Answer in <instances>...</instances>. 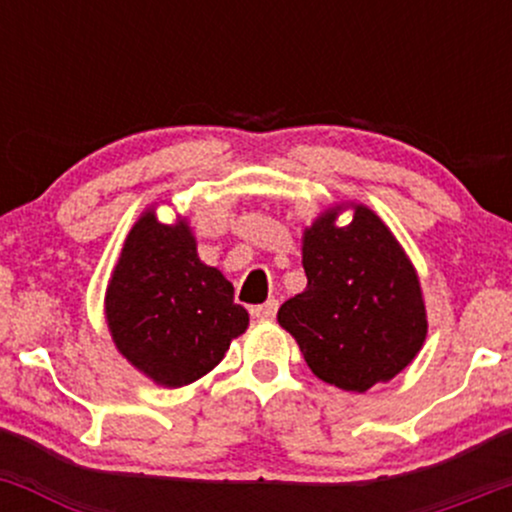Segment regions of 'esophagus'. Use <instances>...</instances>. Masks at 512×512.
<instances>
[{
    "instance_id": "34e87169",
    "label": "esophagus",
    "mask_w": 512,
    "mask_h": 512,
    "mask_svg": "<svg viewBox=\"0 0 512 512\" xmlns=\"http://www.w3.org/2000/svg\"><path fill=\"white\" fill-rule=\"evenodd\" d=\"M276 310H279V303H276L274 298H269L267 303L255 305V308H252V317H257V320H272Z\"/></svg>"
}]
</instances>
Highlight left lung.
Listing matches in <instances>:
<instances>
[{
  "mask_svg": "<svg viewBox=\"0 0 512 512\" xmlns=\"http://www.w3.org/2000/svg\"><path fill=\"white\" fill-rule=\"evenodd\" d=\"M351 209L349 226H337L342 207H334L305 228L308 286L281 305L276 320L317 378L366 392L414 361L428 322L419 276L402 245L375 211Z\"/></svg>",
  "mask_w": 512,
  "mask_h": 512,
  "instance_id": "1",
  "label": "left lung"
}]
</instances>
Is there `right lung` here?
Instances as JSON below:
<instances>
[{
  "label": "right lung",
  "mask_w": 512,
  "mask_h": 512,
  "mask_svg": "<svg viewBox=\"0 0 512 512\" xmlns=\"http://www.w3.org/2000/svg\"><path fill=\"white\" fill-rule=\"evenodd\" d=\"M105 320L134 368L156 385L182 387L219 366L250 317L233 303L231 281L199 260L187 221L168 226L149 209L110 276Z\"/></svg>",
  "instance_id": "right-lung-1"
}]
</instances>
